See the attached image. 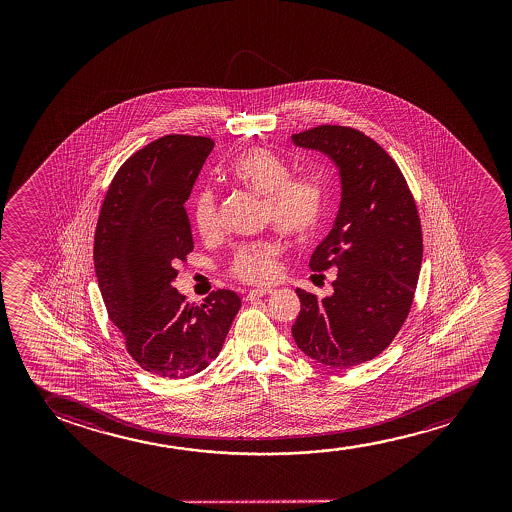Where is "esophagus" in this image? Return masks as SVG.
<instances>
[{"mask_svg": "<svg viewBox=\"0 0 512 512\" xmlns=\"http://www.w3.org/2000/svg\"><path fill=\"white\" fill-rule=\"evenodd\" d=\"M273 288H255V290H250L248 295H246V301H253V299H259V297H264V295L273 294Z\"/></svg>", "mask_w": 512, "mask_h": 512, "instance_id": "obj_1", "label": "esophagus"}]
</instances>
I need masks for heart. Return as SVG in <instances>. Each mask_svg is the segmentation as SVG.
Here are the masks:
<instances>
[{
	"mask_svg": "<svg viewBox=\"0 0 512 512\" xmlns=\"http://www.w3.org/2000/svg\"><path fill=\"white\" fill-rule=\"evenodd\" d=\"M227 175L239 187L264 197V220L290 236H308L322 224L327 208V185L311 173L292 175V168L269 148L252 147L238 155ZM192 222L203 238L222 231L220 203L215 190L203 189L192 204ZM281 243L266 238L238 246L229 262L232 278L266 285L280 273Z\"/></svg>",
	"mask_w": 512,
	"mask_h": 512,
	"instance_id": "1",
	"label": "heart"
}]
</instances>
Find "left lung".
Masks as SVG:
<instances>
[{
  "label": "left lung",
  "mask_w": 512,
  "mask_h": 512,
  "mask_svg": "<svg viewBox=\"0 0 512 512\" xmlns=\"http://www.w3.org/2000/svg\"><path fill=\"white\" fill-rule=\"evenodd\" d=\"M292 141L329 155L343 189L334 227L309 260L316 273L336 269L334 294L297 288L292 336L316 362L350 369L378 357L406 322L423 257L420 217L397 162L362 131L318 126Z\"/></svg>",
  "instance_id": "8db88e82"
}]
</instances>
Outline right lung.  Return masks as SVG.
Wrapping results in <instances>:
<instances>
[{
  "label": "right lung",
  "mask_w": 512,
  "mask_h": 512,
  "mask_svg": "<svg viewBox=\"0 0 512 512\" xmlns=\"http://www.w3.org/2000/svg\"><path fill=\"white\" fill-rule=\"evenodd\" d=\"M213 140L168 134L131 155L106 192L94 234V269L108 318L141 369L182 379L218 357L241 299L217 290L201 306L171 283L192 250L185 201Z\"/></svg>",
  "instance_id": "1"
}]
</instances>
